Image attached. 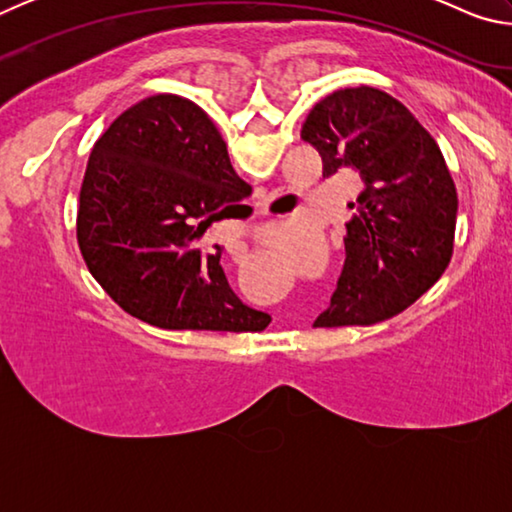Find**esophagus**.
Masks as SVG:
<instances>
[{
  "label": "esophagus",
  "instance_id": "1",
  "mask_svg": "<svg viewBox=\"0 0 512 512\" xmlns=\"http://www.w3.org/2000/svg\"><path fill=\"white\" fill-rule=\"evenodd\" d=\"M262 212H266V207H262ZM228 253L232 255V259H235V262H239V259L246 255V246L239 244V241H237V244H228Z\"/></svg>",
  "mask_w": 512,
  "mask_h": 512
}]
</instances>
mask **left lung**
<instances>
[{
    "mask_svg": "<svg viewBox=\"0 0 512 512\" xmlns=\"http://www.w3.org/2000/svg\"><path fill=\"white\" fill-rule=\"evenodd\" d=\"M302 140L323 158V178L352 167L363 180L348 205L339 287L314 325L366 327L402 314L454 253L458 198L436 140L404 103L368 85L320 99Z\"/></svg>",
    "mask_w": 512,
    "mask_h": 512,
    "instance_id": "8db88e82",
    "label": "left lung"
}]
</instances>
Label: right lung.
Wrapping results in <instances>:
<instances>
[{
  "label": "right lung",
  "mask_w": 512,
  "mask_h": 512,
  "mask_svg": "<svg viewBox=\"0 0 512 512\" xmlns=\"http://www.w3.org/2000/svg\"><path fill=\"white\" fill-rule=\"evenodd\" d=\"M239 194L250 185L196 103L142 99L94 142L76 216L81 255L103 291L144 323L259 332L271 316L235 296L221 246H198Z\"/></svg>",
  "instance_id": "right-lung-1"
}]
</instances>
